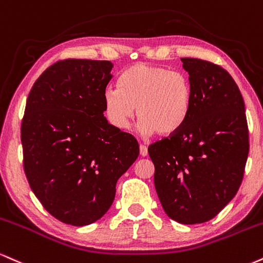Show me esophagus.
<instances>
[{
	"instance_id": "esophagus-1",
	"label": "esophagus",
	"mask_w": 263,
	"mask_h": 263,
	"mask_svg": "<svg viewBox=\"0 0 263 263\" xmlns=\"http://www.w3.org/2000/svg\"><path fill=\"white\" fill-rule=\"evenodd\" d=\"M140 155L141 156H147V147L143 144H140Z\"/></svg>"
}]
</instances>
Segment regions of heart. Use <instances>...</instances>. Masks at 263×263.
Listing matches in <instances>:
<instances>
[{"mask_svg":"<svg viewBox=\"0 0 263 263\" xmlns=\"http://www.w3.org/2000/svg\"><path fill=\"white\" fill-rule=\"evenodd\" d=\"M192 106V86L186 73L162 66L134 64L118 77V88L103 93L104 116L117 129H128L135 117L140 130L168 135L181 128Z\"/></svg>","mask_w":263,"mask_h":263,"instance_id":"b5f03b06","label":"heart"}]
</instances>
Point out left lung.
<instances>
[{"instance_id": "1", "label": "left lung", "mask_w": 263, "mask_h": 263, "mask_svg": "<svg viewBox=\"0 0 263 263\" xmlns=\"http://www.w3.org/2000/svg\"><path fill=\"white\" fill-rule=\"evenodd\" d=\"M192 106L178 130L149 146L154 183L170 218L181 224L211 220L235 197L249 155L245 103L223 67L182 58Z\"/></svg>"}]
</instances>
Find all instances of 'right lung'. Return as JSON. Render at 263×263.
<instances>
[{"mask_svg": "<svg viewBox=\"0 0 263 263\" xmlns=\"http://www.w3.org/2000/svg\"><path fill=\"white\" fill-rule=\"evenodd\" d=\"M113 64L66 59L30 89L22 120L23 166L54 218L83 227L106 214L118 178L139 156L137 139L108 123L103 93Z\"/></svg>", "mask_w": 263, "mask_h": 263, "instance_id": "1", "label": "right lung"}]
</instances>
